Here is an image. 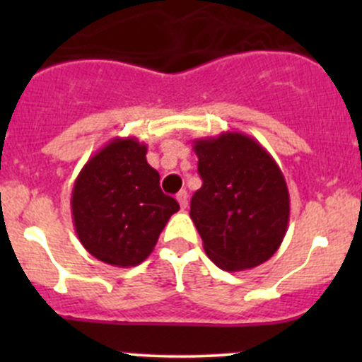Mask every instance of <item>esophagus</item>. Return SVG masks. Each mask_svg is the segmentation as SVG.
Instances as JSON below:
<instances>
[{"label":"esophagus","instance_id":"1","mask_svg":"<svg viewBox=\"0 0 362 362\" xmlns=\"http://www.w3.org/2000/svg\"><path fill=\"white\" fill-rule=\"evenodd\" d=\"M177 201H178V204H180L182 209H185L187 204H189V195H187L185 190H180V192L177 194Z\"/></svg>","mask_w":362,"mask_h":362}]
</instances>
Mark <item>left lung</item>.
I'll use <instances>...</instances> for the list:
<instances>
[{
    "label": "left lung",
    "instance_id": "left-lung-1",
    "mask_svg": "<svg viewBox=\"0 0 362 362\" xmlns=\"http://www.w3.org/2000/svg\"><path fill=\"white\" fill-rule=\"evenodd\" d=\"M202 187L190 218L219 269L238 272L269 260L289 223V190L279 165L257 139L223 132L194 141Z\"/></svg>",
    "mask_w": 362,
    "mask_h": 362
}]
</instances>
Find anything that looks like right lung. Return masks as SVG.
<instances>
[{
  "label": "right lung",
  "instance_id": "right-lung-1",
  "mask_svg": "<svg viewBox=\"0 0 362 362\" xmlns=\"http://www.w3.org/2000/svg\"><path fill=\"white\" fill-rule=\"evenodd\" d=\"M146 144L114 138L86 161L71 194L74 230L86 252L114 267L146 260L180 206L160 189Z\"/></svg>",
  "mask_w": 362,
  "mask_h": 362
}]
</instances>
